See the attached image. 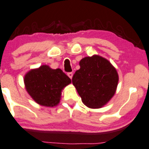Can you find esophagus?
I'll use <instances>...</instances> for the list:
<instances>
[{"label":"esophagus","mask_w":149,"mask_h":149,"mask_svg":"<svg viewBox=\"0 0 149 149\" xmlns=\"http://www.w3.org/2000/svg\"><path fill=\"white\" fill-rule=\"evenodd\" d=\"M68 76L70 78V79H72V78L73 74L72 72H69V73H68Z\"/></svg>","instance_id":"34e87169"}]
</instances>
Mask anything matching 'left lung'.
<instances>
[{
    "label": "left lung",
    "instance_id": "left-lung-1",
    "mask_svg": "<svg viewBox=\"0 0 149 149\" xmlns=\"http://www.w3.org/2000/svg\"><path fill=\"white\" fill-rule=\"evenodd\" d=\"M79 66L73 75L72 84L83 104L92 109L104 107L116 93L119 81L116 68L97 55L82 58Z\"/></svg>",
    "mask_w": 149,
    "mask_h": 149
}]
</instances>
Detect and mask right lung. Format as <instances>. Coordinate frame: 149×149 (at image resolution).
Here are the masks:
<instances>
[{
	"label": "right lung",
	"mask_w": 149,
	"mask_h": 149,
	"mask_svg": "<svg viewBox=\"0 0 149 149\" xmlns=\"http://www.w3.org/2000/svg\"><path fill=\"white\" fill-rule=\"evenodd\" d=\"M70 83L71 79L62 70H54L46 65L32 69L24 77L28 93L37 104L43 107L57 106L62 89Z\"/></svg>",
	"instance_id": "right-lung-1"
}]
</instances>
